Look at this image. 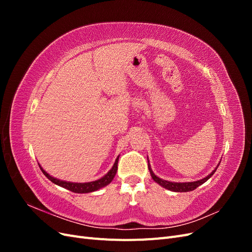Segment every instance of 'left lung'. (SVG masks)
Wrapping results in <instances>:
<instances>
[{"mask_svg":"<svg viewBox=\"0 0 252 252\" xmlns=\"http://www.w3.org/2000/svg\"><path fill=\"white\" fill-rule=\"evenodd\" d=\"M220 165V164H219ZM219 165L217 166V168L219 167ZM148 168H149V171H150V174H151V178L154 179L155 182H157L158 185H161L162 187L168 189V190H171V191H174V192H187V191H192V190H194L195 188L199 187L200 185L204 184V183L209 180L212 174L216 172L217 168L213 170L210 174H208L207 177L202 179V180H199V181H194V182H187V183H175V182H169V181H165V180H162L159 179L158 177H157V175L154 173V171L151 170V167L149 165V161H148Z\"/></svg>","mask_w":252,"mask_h":252,"instance_id":"left-lung-1","label":"left lung"}]
</instances>
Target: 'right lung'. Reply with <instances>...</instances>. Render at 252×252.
<instances>
[{
	"mask_svg": "<svg viewBox=\"0 0 252 252\" xmlns=\"http://www.w3.org/2000/svg\"><path fill=\"white\" fill-rule=\"evenodd\" d=\"M118 162H119V157L117 158L116 162H114L112 168L107 173H106L103 178L98 179L96 181L88 182V183H71V182H66V181L56 179V178L51 177L50 174H48L46 171H45L40 164H39V166H40L42 172L45 174V177L49 179L52 183H55L56 185L66 188L75 193H88V192L95 191V190H98V189H101L105 186H107L108 184H110L111 181L114 178V175H116V173L118 171Z\"/></svg>",
	"mask_w": 252,
	"mask_h": 252,
	"instance_id": "1",
	"label": "right lung"
}]
</instances>
